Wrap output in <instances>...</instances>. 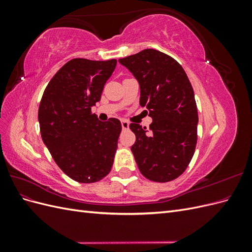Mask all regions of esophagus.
Masks as SVG:
<instances>
[{
  "label": "esophagus",
  "mask_w": 252,
  "mask_h": 252,
  "mask_svg": "<svg viewBox=\"0 0 252 252\" xmlns=\"http://www.w3.org/2000/svg\"><path fill=\"white\" fill-rule=\"evenodd\" d=\"M122 128H123V130H126V129L129 128V123L126 121V120H123L122 121Z\"/></svg>",
  "instance_id": "esophagus-1"
}]
</instances>
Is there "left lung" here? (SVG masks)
<instances>
[{
	"label": "left lung",
	"mask_w": 252,
	"mask_h": 252,
	"mask_svg": "<svg viewBox=\"0 0 252 252\" xmlns=\"http://www.w3.org/2000/svg\"><path fill=\"white\" fill-rule=\"evenodd\" d=\"M140 85V105L146 106L152 123L129 128L135 134L131 146L145 178L165 183L185 171L197 139V109L191 84L183 67L156 49H144L119 60Z\"/></svg>",
	"instance_id": "obj_1"
}]
</instances>
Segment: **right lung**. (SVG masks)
I'll list each match as a JSON object with an SVG mask.
<instances>
[{
  "mask_svg": "<svg viewBox=\"0 0 252 252\" xmlns=\"http://www.w3.org/2000/svg\"><path fill=\"white\" fill-rule=\"evenodd\" d=\"M117 60L72 59L53 75L39 107L42 140L65 174L94 183L113 164L122 130L118 119L98 121L91 107L100 101Z\"/></svg>",
  "mask_w": 252,
  "mask_h": 252,
  "instance_id": "obj_1",
  "label": "right lung"
}]
</instances>
